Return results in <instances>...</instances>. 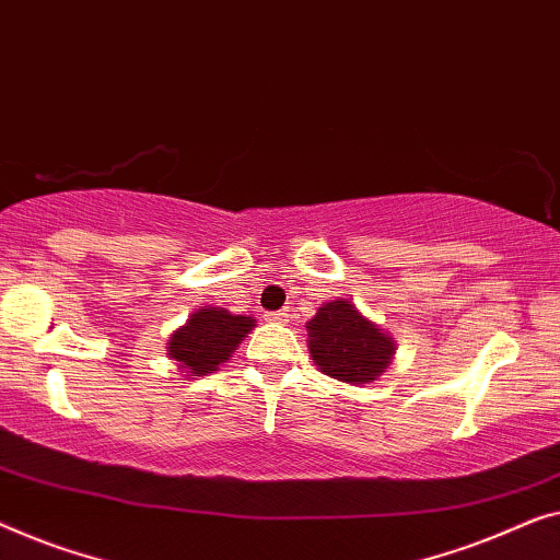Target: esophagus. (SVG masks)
I'll return each instance as SVG.
<instances>
[{"label": "esophagus", "mask_w": 560, "mask_h": 560, "mask_svg": "<svg viewBox=\"0 0 560 560\" xmlns=\"http://www.w3.org/2000/svg\"><path fill=\"white\" fill-rule=\"evenodd\" d=\"M266 319L277 322V325H281V322H287V314H283V312H269V314H266Z\"/></svg>", "instance_id": "1"}]
</instances>
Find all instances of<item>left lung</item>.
Wrapping results in <instances>:
<instances>
[{
  "label": "left lung",
  "instance_id": "1",
  "mask_svg": "<svg viewBox=\"0 0 560 560\" xmlns=\"http://www.w3.org/2000/svg\"><path fill=\"white\" fill-rule=\"evenodd\" d=\"M314 365L342 383H373L390 365L396 340L362 317L350 299H332L306 322Z\"/></svg>",
  "mask_w": 560,
  "mask_h": 560
}]
</instances>
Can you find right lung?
Segmentation results:
<instances>
[{
  "label": "right lung",
  "mask_w": 560,
  "mask_h": 560,
  "mask_svg": "<svg viewBox=\"0 0 560 560\" xmlns=\"http://www.w3.org/2000/svg\"><path fill=\"white\" fill-rule=\"evenodd\" d=\"M256 327L254 317L231 314L223 306L198 310L167 342V355L177 360L185 373L208 375L228 362L243 337Z\"/></svg>",
  "instance_id": "right-lung-1"
}]
</instances>
